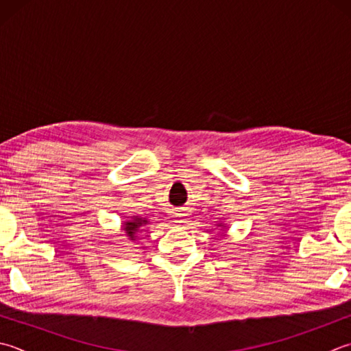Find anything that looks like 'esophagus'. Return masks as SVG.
<instances>
[{
	"mask_svg": "<svg viewBox=\"0 0 351 351\" xmlns=\"http://www.w3.org/2000/svg\"><path fill=\"white\" fill-rule=\"evenodd\" d=\"M175 216L178 217V222H182L184 219H185V216H187V215H185V211H184V210H178V213H176Z\"/></svg>",
	"mask_w": 351,
	"mask_h": 351,
	"instance_id": "1",
	"label": "esophagus"
}]
</instances>
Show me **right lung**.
Instances as JSON below:
<instances>
[{"label":"right lung","mask_w":351,"mask_h":351,"mask_svg":"<svg viewBox=\"0 0 351 351\" xmlns=\"http://www.w3.org/2000/svg\"><path fill=\"white\" fill-rule=\"evenodd\" d=\"M143 223H146V221H143V219H138V217H135L134 222H128V223H126V228H125L126 234H128L129 237L134 239V234L136 232V230H138L140 226H143Z\"/></svg>","instance_id":"add662e5"}]
</instances>
